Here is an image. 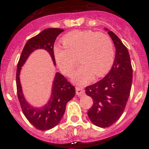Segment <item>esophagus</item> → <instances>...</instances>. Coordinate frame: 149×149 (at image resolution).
Masks as SVG:
<instances>
[{
  "mask_svg": "<svg viewBox=\"0 0 149 149\" xmlns=\"http://www.w3.org/2000/svg\"><path fill=\"white\" fill-rule=\"evenodd\" d=\"M76 93H77V95H78L79 97H82V96H84V93H85L84 89L83 88V87L77 86V87H76Z\"/></svg>",
  "mask_w": 149,
  "mask_h": 149,
  "instance_id": "34e87169",
  "label": "esophagus"
}]
</instances>
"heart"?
<instances>
[{"label": "heart", "instance_id": "1", "mask_svg": "<svg viewBox=\"0 0 149 149\" xmlns=\"http://www.w3.org/2000/svg\"><path fill=\"white\" fill-rule=\"evenodd\" d=\"M63 45H56L53 53L58 67L70 75L77 64L79 56L81 64L73 74L77 84L88 83L95 74L100 77L113 65L115 56L113 43L110 36L93 30H74L65 34Z\"/></svg>", "mask_w": 149, "mask_h": 149}]
</instances>
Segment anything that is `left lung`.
<instances>
[{
    "mask_svg": "<svg viewBox=\"0 0 149 149\" xmlns=\"http://www.w3.org/2000/svg\"><path fill=\"white\" fill-rule=\"evenodd\" d=\"M108 31L116 48L111 71L101 80L86 87V95L93 104L87 112L91 122L100 127H107L122 115L129 97L132 84V66L129 53L120 39Z\"/></svg>",
    "mask_w": 149,
    "mask_h": 149,
    "instance_id": "8db88e82",
    "label": "left lung"
}]
</instances>
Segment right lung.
Wrapping results in <instances>:
<instances>
[{
    "label": "right lung",
    "mask_w": 149,
    "mask_h": 149,
    "mask_svg": "<svg viewBox=\"0 0 149 149\" xmlns=\"http://www.w3.org/2000/svg\"><path fill=\"white\" fill-rule=\"evenodd\" d=\"M64 31L61 29H47L31 38L26 42L17 63L16 72L17 93L23 113L34 127L41 131L49 130L58 125L65 113L66 104L75 96V87L59 72L54 78L51 97L45 106L37 108L26 101L20 83V71L27 58L33 51L43 49L49 53L54 65L56 60L53 53L54 43L56 37Z\"/></svg>",
    "instance_id": "obj_1"
}]
</instances>
